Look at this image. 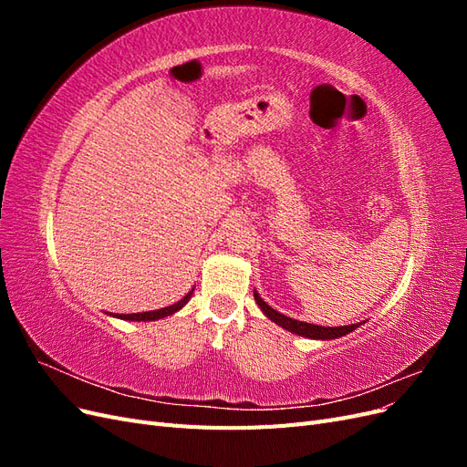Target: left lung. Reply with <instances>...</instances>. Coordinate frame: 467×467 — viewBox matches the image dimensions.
I'll use <instances>...</instances> for the list:
<instances>
[{
    "mask_svg": "<svg viewBox=\"0 0 467 467\" xmlns=\"http://www.w3.org/2000/svg\"><path fill=\"white\" fill-rule=\"evenodd\" d=\"M255 296V302L259 304V307L263 309V314L273 319L276 325H280V327L288 329L290 333H296L300 337H307V338H323V341H327V338H337V337H343L350 331H355L358 327V323L355 325H345V327H321V325H312V323H306V321H298V319H292V317H286L278 314L276 309H273L271 306H268L261 296L255 292L253 294Z\"/></svg>",
    "mask_w": 467,
    "mask_h": 467,
    "instance_id": "8db88e82",
    "label": "left lung"
}]
</instances>
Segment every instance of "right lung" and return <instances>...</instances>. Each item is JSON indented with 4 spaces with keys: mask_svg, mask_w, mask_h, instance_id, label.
<instances>
[{
    "mask_svg": "<svg viewBox=\"0 0 467 467\" xmlns=\"http://www.w3.org/2000/svg\"><path fill=\"white\" fill-rule=\"evenodd\" d=\"M191 296H192V290L185 296V298L179 300L177 304L161 307V309H155V312H144V314H117L115 317H119V319H129V321H153V319H161V317H167V316L175 314L177 309H181L182 306H185V304L191 300Z\"/></svg>",
    "mask_w": 467,
    "mask_h": 467,
    "instance_id": "1",
    "label": "right lung"
}]
</instances>
